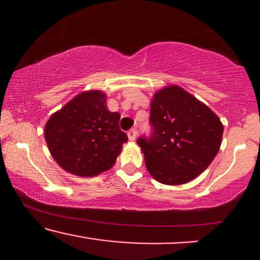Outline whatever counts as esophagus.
Returning <instances> with one entry per match:
<instances>
[{"label": "esophagus", "instance_id": "34e87169", "mask_svg": "<svg viewBox=\"0 0 260 260\" xmlns=\"http://www.w3.org/2000/svg\"><path fill=\"white\" fill-rule=\"evenodd\" d=\"M137 134H138L137 129H131L129 132H128V139H129L131 142H133V140H136L137 138Z\"/></svg>", "mask_w": 260, "mask_h": 260}]
</instances>
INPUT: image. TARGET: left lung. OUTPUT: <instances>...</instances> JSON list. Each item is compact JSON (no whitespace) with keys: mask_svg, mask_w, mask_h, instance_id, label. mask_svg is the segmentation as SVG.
Instances as JSON below:
<instances>
[{"mask_svg":"<svg viewBox=\"0 0 260 260\" xmlns=\"http://www.w3.org/2000/svg\"><path fill=\"white\" fill-rule=\"evenodd\" d=\"M150 137L137 140L157 182L177 186L194 180L216 156L223 126L209 107L178 85L155 92Z\"/></svg>","mask_w":260,"mask_h":260,"instance_id":"8db88e82","label":"left lung"}]
</instances>
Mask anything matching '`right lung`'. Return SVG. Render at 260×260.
I'll list each match as a JSON object with an SVG mask.
<instances>
[{"instance_id": "add662e5", "label": "right lung", "mask_w": 260, "mask_h": 260, "mask_svg": "<svg viewBox=\"0 0 260 260\" xmlns=\"http://www.w3.org/2000/svg\"><path fill=\"white\" fill-rule=\"evenodd\" d=\"M120 118V113L107 110L105 92L83 91L50 117L45 140L64 171L92 177L112 168L128 140Z\"/></svg>"}]
</instances>
